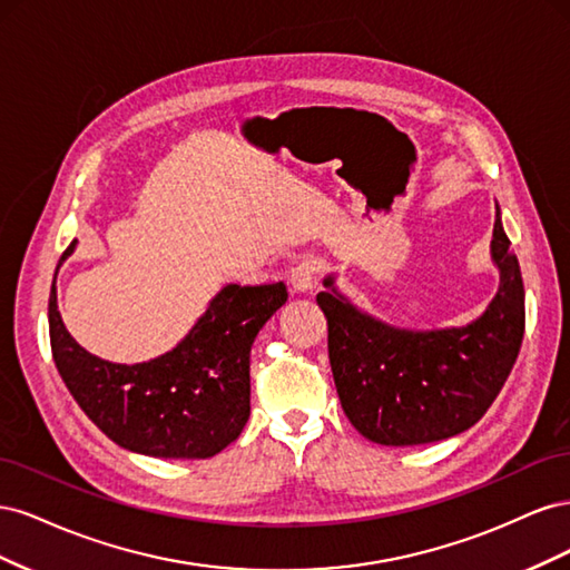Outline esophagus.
I'll return each mask as SVG.
<instances>
[{"mask_svg": "<svg viewBox=\"0 0 570 570\" xmlns=\"http://www.w3.org/2000/svg\"><path fill=\"white\" fill-rule=\"evenodd\" d=\"M318 273H321V264L316 262V258L306 256L295 268H292L289 283H292V287H295V292H312L316 287Z\"/></svg>", "mask_w": 570, "mask_h": 570, "instance_id": "34e87169", "label": "esophagus"}]
</instances>
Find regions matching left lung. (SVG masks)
I'll list each match as a JSON object with an SVG mask.
<instances>
[{
    "mask_svg": "<svg viewBox=\"0 0 570 570\" xmlns=\"http://www.w3.org/2000/svg\"><path fill=\"white\" fill-rule=\"evenodd\" d=\"M492 262L499 289L485 314L463 327L404 331L377 321L337 292L327 275L318 306L327 318V356L340 402L371 442L411 446L475 425L504 387L525 331L519 258L494 206Z\"/></svg>",
    "mask_w": 570,
    "mask_h": 570,
    "instance_id": "obj_1",
    "label": "left lung"
}]
</instances>
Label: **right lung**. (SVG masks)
Here are the masks:
<instances>
[{
    "mask_svg": "<svg viewBox=\"0 0 570 570\" xmlns=\"http://www.w3.org/2000/svg\"><path fill=\"white\" fill-rule=\"evenodd\" d=\"M73 249L76 239L59 266ZM285 302V283H230L178 347L128 366L80 347L66 331L51 285V354L78 406L118 446L157 459H209L243 433L249 419L252 344Z\"/></svg>",
    "mask_w": 570,
    "mask_h": 570,
    "instance_id": "obj_1",
    "label": "right lung"
}]
</instances>
